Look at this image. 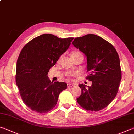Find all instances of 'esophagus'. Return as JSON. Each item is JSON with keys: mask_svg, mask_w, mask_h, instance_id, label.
<instances>
[{"mask_svg": "<svg viewBox=\"0 0 134 134\" xmlns=\"http://www.w3.org/2000/svg\"><path fill=\"white\" fill-rule=\"evenodd\" d=\"M75 86V84H71V83H69L67 84V87L70 88V87H74Z\"/></svg>", "mask_w": 134, "mask_h": 134, "instance_id": "1", "label": "esophagus"}]
</instances>
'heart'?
<instances>
[{"instance_id": "heart-1", "label": "heart", "mask_w": 134, "mask_h": 134, "mask_svg": "<svg viewBox=\"0 0 134 134\" xmlns=\"http://www.w3.org/2000/svg\"><path fill=\"white\" fill-rule=\"evenodd\" d=\"M80 54H81V53H80L79 52H77V51H74V52H72L71 53V57L76 56V55H80Z\"/></svg>"}]
</instances>
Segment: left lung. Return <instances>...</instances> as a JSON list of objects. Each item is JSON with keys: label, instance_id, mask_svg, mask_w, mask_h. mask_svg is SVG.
<instances>
[{"label": "left lung", "instance_id": "left-lung-1", "mask_svg": "<svg viewBox=\"0 0 134 134\" xmlns=\"http://www.w3.org/2000/svg\"><path fill=\"white\" fill-rule=\"evenodd\" d=\"M87 57V79L91 86L81 84V94L78 103L87 111H98L115 98L121 80L120 61L115 48L98 36L89 34L72 42Z\"/></svg>", "mask_w": 134, "mask_h": 134}]
</instances>
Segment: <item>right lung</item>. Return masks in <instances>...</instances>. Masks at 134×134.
Masks as SVG:
<instances>
[{
  "instance_id": "obj_1",
  "label": "right lung",
  "mask_w": 134,
  "mask_h": 134,
  "mask_svg": "<svg viewBox=\"0 0 134 134\" xmlns=\"http://www.w3.org/2000/svg\"><path fill=\"white\" fill-rule=\"evenodd\" d=\"M73 38L44 34L21 50L17 61L16 82L21 99L32 111L49 112L56 105L60 92L67 88L65 82H52L47 74Z\"/></svg>"
}]
</instances>
